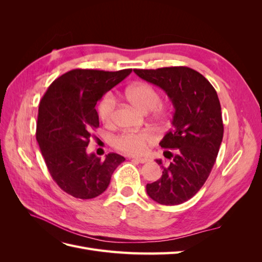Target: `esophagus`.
<instances>
[{
  "instance_id": "34e87169",
  "label": "esophagus",
  "mask_w": 262,
  "mask_h": 262,
  "mask_svg": "<svg viewBox=\"0 0 262 262\" xmlns=\"http://www.w3.org/2000/svg\"><path fill=\"white\" fill-rule=\"evenodd\" d=\"M133 158V161H137V162H139V163H146V162H148V160L147 158H143V157H132Z\"/></svg>"
}]
</instances>
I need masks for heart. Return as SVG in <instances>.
<instances>
[{"instance_id":"heart-1","label":"heart","mask_w":262,"mask_h":262,"mask_svg":"<svg viewBox=\"0 0 262 262\" xmlns=\"http://www.w3.org/2000/svg\"><path fill=\"white\" fill-rule=\"evenodd\" d=\"M124 95L130 104L141 112L147 113L154 109L158 114L163 113V107L160 104L161 95L152 84L146 82L132 84L126 87ZM116 108V96L110 92L106 93L100 99L97 107V113L102 123L106 125H112L114 123ZM154 140V134L147 130L140 132H124L115 138L114 145L124 153L140 155L145 152L147 146L153 143Z\"/></svg>"}]
</instances>
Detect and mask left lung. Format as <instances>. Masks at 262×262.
<instances>
[{"label": "left lung", "mask_w": 262, "mask_h": 262, "mask_svg": "<svg viewBox=\"0 0 262 262\" xmlns=\"http://www.w3.org/2000/svg\"><path fill=\"white\" fill-rule=\"evenodd\" d=\"M137 75L166 92L175 107L172 128L160 145L168 148L169 164L157 181L146 185L154 201L176 205L188 201L207 181L223 139L224 126L216 91L202 74L187 67L134 70ZM169 149L174 150L172 155Z\"/></svg>", "instance_id": "left-lung-1"}]
</instances>
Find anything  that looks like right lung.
<instances>
[{"instance_id":"obj_1","label":"right lung","mask_w":262,"mask_h":262,"mask_svg":"<svg viewBox=\"0 0 262 262\" xmlns=\"http://www.w3.org/2000/svg\"><path fill=\"white\" fill-rule=\"evenodd\" d=\"M132 72L75 69L54 80L38 109L36 139L52 179L77 199L105 191L115 169L125 158L109 153L101 161L87 154L92 131L99 126L97 101Z\"/></svg>"}]
</instances>
